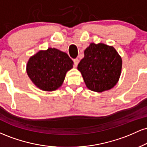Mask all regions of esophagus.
Listing matches in <instances>:
<instances>
[{
    "mask_svg": "<svg viewBox=\"0 0 147 147\" xmlns=\"http://www.w3.org/2000/svg\"><path fill=\"white\" fill-rule=\"evenodd\" d=\"M73 61H74V64H75V66H77V65H78L79 63V59H73Z\"/></svg>",
    "mask_w": 147,
    "mask_h": 147,
    "instance_id": "esophagus-1",
    "label": "esophagus"
}]
</instances>
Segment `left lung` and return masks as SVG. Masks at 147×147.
Here are the masks:
<instances>
[{
    "instance_id": "1",
    "label": "left lung",
    "mask_w": 147,
    "mask_h": 147,
    "mask_svg": "<svg viewBox=\"0 0 147 147\" xmlns=\"http://www.w3.org/2000/svg\"><path fill=\"white\" fill-rule=\"evenodd\" d=\"M122 67V57L114 47L102 43H91L84 50V57L77 69L89 90L102 92L117 84Z\"/></svg>"
}]
</instances>
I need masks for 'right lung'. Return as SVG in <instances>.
Returning a JSON list of instances; mask_svg holds the SVG:
<instances>
[{"instance_id":"1","label":"right lung","mask_w":147,"mask_h":147,"mask_svg":"<svg viewBox=\"0 0 147 147\" xmlns=\"http://www.w3.org/2000/svg\"><path fill=\"white\" fill-rule=\"evenodd\" d=\"M73 61L65 52L57 48L39 50L30 57L26 72L32 83L43 91L56 90L61 86Z\"/></svg>"}]
</instances>
